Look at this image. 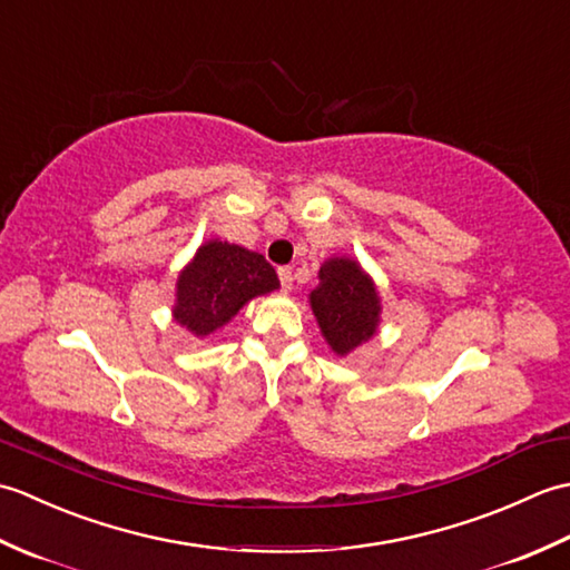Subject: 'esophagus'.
Masks as SVG:
<instances>
[{"label":"esophagus","mask_w":570,"mask_h":570,"mask_svg":"<svg viewBox=\"0 0 570 570\" xmlns=\"http://www.w3.org/2000/svg\"><path fill=\"white\" fill-rule=\"evenodd\" d=\"M278 282H282V288H284V292H288V288H292V284H294L292 266H282V269H278Z\"/></svg>","instance_id":"obj_1"}]
</instances>
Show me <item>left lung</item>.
<instances>
[{
  "instance_id": "8db88e82",
  "label": "left lung",
  "mask_w": 570,
  "mask_h": 570,
  "mask_svg": "<svg viewBox=\"0 0 570 570\" xmlns=\"http://www.w3.org/2000/svg\"><path fill=\"white\" fill-rule=\"evenodd\" d=\"M321 286L311 294L325 341L347 355L377 331L380 298L367 274L353 259H331L321 266Z\"/></svg>"
}]
</instances>
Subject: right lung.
<instances>
[{
	"mask_svg": "<svg viewBox=\"0 0 570 570\" xmlns=\"http://www.w3.org/2000/svg\"><path fill=\"white\" fill-rule=\"evenodd\" d=\"M278 286L274 266L262 254L227 242H208L178 276L174 316L196 335L220 328L249 298Z\"/></svg>",
	"mask_w": 570,
	"mask_h": 570,
	"instance_id": "right-lung-1",
	"label": "right lung"
}]
</instances>
